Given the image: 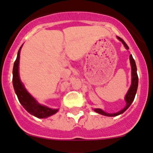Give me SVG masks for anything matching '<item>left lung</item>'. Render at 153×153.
I'll return each mask as SVG.
<instances>
[{"label": "left lung", "mask_w": 153, "mask_h": 153, "mask_svg": "<svg viewBox=\"0 0 153 153\" xmlns=\"http://www.w3.org/2000/svg\"><path fill=\"white\" fill-rule=\"evenodd\" d=\"M118 39L120 40L121 42H123V44L124 45L125 47L127 49H129V47L126 44V42L123 40V39H121L120 37H118ZM130 64H131V67H132V84L131 86H130V89L128 91L127 94H126V97H125V100H126V107L123 108V110H121V111H118L117 113H114V114H108V113H106L104 111H103L101 109H94V111H96L98 114H102V115H104V116H107V117H115L117 116V115H120V114H123L126 109H127L128 107H130V104H132V102L133 101L135 98V95H136V93H137V88H138V75H137V65H136V62H135V60L133 59V56L132 55L130 56Z\"/></svg>", "instance_id": "left-lung-1"}]
</instances>
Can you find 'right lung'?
I'll return each instance as SVG.
<instances>
[{"mask_svg":"<svg viewBox=\"0 0 153 153\" xmlns=\"http://www.w3.org/2000/svg\"><path fill=\"white\" fill-rule=\"evenodd\" d=\"M22 47V46H21ZM21 47L17 53V57L15 60L13 68V85L18 100L26 111L38 118H45L56 114L58 109H51L46 106H42L37 103L36 100L27 91L21 83L19 77V60Z\"/></svg>","mask_w":153,"mask_h":153,"instance_id":"add662e5","label":"right lung"}]
</instances>
